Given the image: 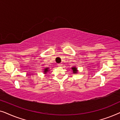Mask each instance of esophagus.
I'll return each instance as SVG.
<instances>
[{
	"mask_svg": "<svg viewBox=\"0 0 120 120\" xmlns=\"http://www.w3.org/2000/svg\"><path fill=\"white\" fill-rule=\"evenodd\" d=\"M58 66H61V65H62V64L61 63H58Z\"/></svg>",
	"mask_w": 120,
	"mask_h": 120,
	"instance_id": "esophagus-1",
	"label": "esophagus"
}]
</instances>
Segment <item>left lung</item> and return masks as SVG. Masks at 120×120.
<instances>
[{
    "instance_id": "left-lung-1",
    "label": "left lung",
    "mask_w": 120,
    "mask_h": 120,
    "mask_svg": "<svg viewBox=\"0 0 120 120\" xmlns=\"http://www.w3.org/2000/svg\"><path fill=\"white\" fill-rule=\"evenodd\" d=\"M72 70H73L74 73H75V74L77 73V69H76V68H75V67H73V68H72Z\"/></svg>"
}]
</instances>
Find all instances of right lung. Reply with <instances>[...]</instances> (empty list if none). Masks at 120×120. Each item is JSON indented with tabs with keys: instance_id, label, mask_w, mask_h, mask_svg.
<instances>
[{
	"instance_id": "add662e5",
	"label": "right lung",
	"mask_w": 120,
	"mask_h": 120,
	"mask_svg": "<svg viewBox=\"0 0 120 120\" xmlns=\"http://www.w3.org/2000/svg\"><path fill=\"white\" fill-rule=\"evenodd\" d=\"M49 68H45V69H44V73H46L47 72L49 71Z\"/></svg>"
}]
</instances>
